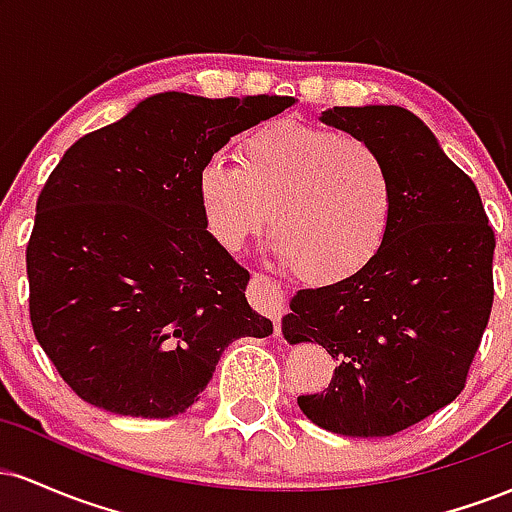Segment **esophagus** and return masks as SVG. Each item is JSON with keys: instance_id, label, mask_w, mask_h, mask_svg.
I'll return each instance as SVG.
<instances>
[{"instance_id": "esophagus-1", "label": "esophagus", "mask_w": 512, "mask_h": 512, "mask_svg": "<svg viewBox=\"0 0 512 512\" xmlns=\"http://www.w3.org/2000/svg\"><path fill=\"white\" fill-rule=\"evenodd\" d=\"M250 301L257 310H262L264 315L272 317L276 330H279V320H281V313H284V305H286V293H284V289H281L279 281L257 274L255 279H252V286H250Z\"/></svg>"}]
</instances>
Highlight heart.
<instances>
[{
	"instance_id": "heart-1",
	"label": "heart",
	"mask_w": 512,
	"mask_h": 512,
	"mask_svg": "<svg viewBox=\"0 0 512 512\" xmlns=\"http://www.w3.org/2000/svg\"><path fill=\"white\" fill-rule=\"evenodd\" d=\"M236 166L209 158L197 173V202L209 236L238 252L274 231L269 252L313 281H337L383 243L395 209L387 161L356 134L281 120L236 146Z\"/></svg>"
}]
</instances>
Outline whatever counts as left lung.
<instances>
[{
  "mask_svg": "<svg viewBox=\"0 0 512 512\" xmlns=\"http://www.w3.org/2000/svg\"><path fill=\"white\" fill-rule=\"evenodd\" d=\"M320 122L383 154L395 209L354 274L296 291L281 317L286 342H315L337 361L327 392L298 407L339 436H395L462 392L491 315L496 238L477 185L411 110L327 108Z\"/></svg>",
  "mask_w": 512,
  "mask_h": 512,
  "instance_id": "1",
  "label": "left lung"
}]
</instances>
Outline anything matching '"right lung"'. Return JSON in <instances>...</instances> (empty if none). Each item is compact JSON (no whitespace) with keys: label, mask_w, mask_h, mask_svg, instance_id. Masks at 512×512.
<instances>
[{"label":"right lung","mask_w":512,"mask_h":512,"mask_svg":"<svg viewBox=\"0 0 512 512\" xmlns=\"http://www.w3.org/2000/svg\"><path fill=\"white\" fill-rule=\"evenodd\" d=\"M291 96L166 91L67 149L45 182L26 250L38 344L98 409L182 414L228 344L269 337L250 274L209 236L197 173Z\"/></svg>","instance_id":"obj_1"}]
</instances>
